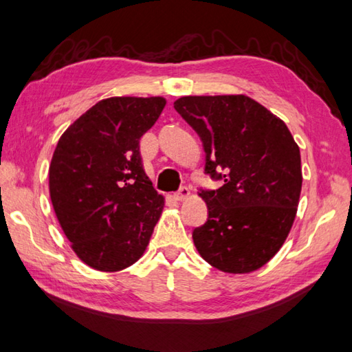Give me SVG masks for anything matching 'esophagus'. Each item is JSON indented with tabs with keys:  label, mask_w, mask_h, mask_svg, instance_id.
<instances>
[{
	"label": "esophagus",
	"mask_w": 352,
	"mask_h": 352,
	"mask_svg": "<svg viewBox=\"0 0 352 352\" xmlns=\"http://www.w3.org/2000/svg\"><path fill=\"white\" fill-rule=\"evenodd\" d=\"M190 195V190L189 188H186V186H183V188L178 189V192H175V199H178V201H184L186 198H189Z\"/></svg>",
	"instance_id": "34e87169"
}]
</instances>
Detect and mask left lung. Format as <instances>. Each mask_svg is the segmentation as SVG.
Listing matches in <instances>:
<instances>
[{"mask_svg": "<svg viewBox=\"0 0 352 352\" xmlns=\"http://www.w3.org/2000/svg\"><path fill=\"white\" fill-rule=\"evenodd\" d=\"M174 108L203 142L206 174L223 182L199 192L209 217L192 232L198 253L226 273L258 270L279 252L298 212V143L279 117L244 94L184 96Z\"/></svg>", "mask_w": 352, "mask_h": 352, "instance_id": "left-lung-1", "label": "left lung"}]
</instances>
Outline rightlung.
<instances>
[{"label": "right lung", "instance_id": "1", "mask_svg": "<svg viewBox=\"0 0 352 352\" xmlns=\"http://www.w3.org/2000/svg\"><path fill=\"white\" fill-rule=\"evenodd\" d=\"M163 98H109L67 128L48 169L50 198L73 252L99 272H119L146 250L164 198L144 174L140 139Z\"/></svg>", "mask_w": 352, "mask_h": 352}]
</instances>
